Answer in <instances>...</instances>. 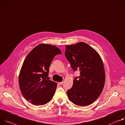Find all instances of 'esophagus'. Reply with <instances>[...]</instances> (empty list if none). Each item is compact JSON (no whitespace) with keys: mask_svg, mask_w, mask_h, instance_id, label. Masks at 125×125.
<instances>
[{"mask_svg":"<svg viewBox=\"0 0 125 125\" xmlns=\"http://www.w3.org/2000/svg\"><path fill=\"white\" fill-rule=\"evenodd\" d=\"M63 81H62V82H59V84H60V85H62V84H63Z\"/></svg>","mask_w":125,"mask_h":125,"instance_id":"obj_1","label":"esophagus"}]
</instances>
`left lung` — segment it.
I'll return each mask as SVG.
<instances>
[{
	"mask_svg": "<svg viewBox=\"0 0 125 125\" xmlns=\"http://www.w3.org/2000/svg\"><path fill=\"white\" fill-rule=\"evenodd\" d=\"M65 55L73 71H80V76L74 78L72 87L67 91L68 98L79 106L92 104L101 94L105 84V74L101 57L84 42L66 45Z\"/></svg>",
	"mask_w": 125,
	"mask_h": 125,
	"instance_id": "1",
	"label": "left lung"
}]
</instances>
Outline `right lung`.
I'll return each mask as SVG.
<instances>
[{"instance_id":"1","label":"right lung","mask_w":125,"mask_h":125,"mask_svg":"<svg viewBox=\"0 0 125 125\" xmlns=\"http://www.w3.org/2000/svg\"><path fill=\"white\" fill-rule=\"evenodd\" d=\"M61 53L57 47L41 44L26 57L19 73V84L24 97L32 104L43 105L52 99L57 83L46 78L52 60Z\"/></svg>"}]
</instances>
